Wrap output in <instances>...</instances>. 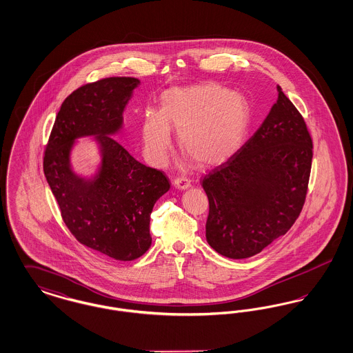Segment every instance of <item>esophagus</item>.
<instances>
[{"label":"esophagus","mask_w":353,"mask_h":353,"mask_svg":"<svg viewBox=\"0 0 353 353\" xmlns=\"http://www.w3.org/2000/svg\"><path fill=\"white\" fill-rule=\"evenodd\" d=\"M173 185H174L177 189L184 190V189H188V188L190 186V180L186 179V177H177V179L173 180Z\"/></svg>","instance_id":"34e87169"}]
</instances>
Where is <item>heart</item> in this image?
<instances>
[{
    "instance_id": "b5f03b06",
    "label": "heart",
    "mask_w": 353,
    "mask_h": 353,
    "mask_svg": "<svg viewBox=\"0 0 353 353\" xmlns=\"http://www.w3.org/2000/svg\"><path fill=\"white\" fill-rule=\"evenodd\" d=\"M249 101L219 83L169 88L161 95L160 111L143 114V151L153 165H161L172 143L170 130L199 167L229 160L243 145L252 127Z\"/></svg>"
}]
</instances>
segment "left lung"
<instances>
[{"label": "left lung", "mask_w": 353, "mask_h": 353, "mask_svg": "<svg viewBox=\"0 0 353 353\" xmlns=\"http://www.w3.org/2000/svg\"><path fill=\"white\" fill-rule=\"evenodd\" d=\"M278 101L245 145L202 180L209 200L206 241L243 259L285 235L302 212L312 163V140L295 105Z\"/></svg>", "instance_id": "left-lung-1"}]
</instances>
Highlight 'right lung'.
Masks as SVG:
<instances>
[{
  "mask_svg": "<svg viewBox=\"0 0 353 353\" xmlns=\"http://www.w3.org/2000/svg\"><path fill=\"white\" fill-rule=\"evenodd\" d=\"M140 81L114 77L84 84L61 105L43 157V172L68 230L84 246L115 261L150 249V219L170 188L165 174L134 159L114 136ZM94 135L101 163L91 176L70 165L78 138Z\"/></svg>",
  "mask_w": 353,
  "mask_h": 353,
  "instance_id": "1",
  "label": "right lung"
}]
</instances>
